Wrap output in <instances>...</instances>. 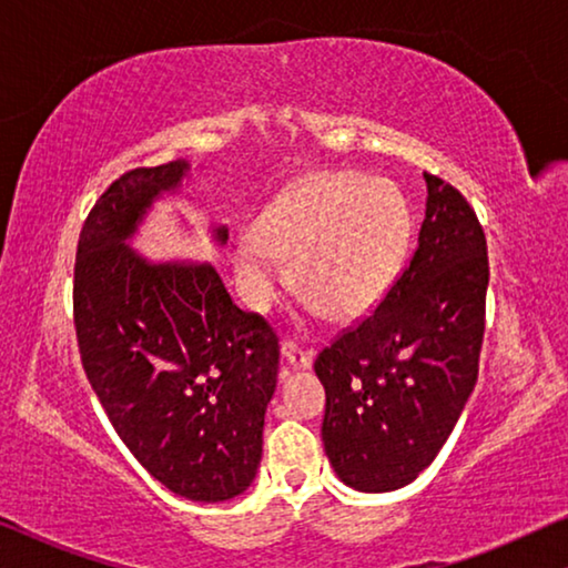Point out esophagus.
Segmentation results:
<instances>
[{
  "instance_id": "1",
  "label": "esophagus",
  "mask_w": 568,
  "mask_h": 568,
  "mask_svg": "<svg viewBox=\"0 0 568 568\" xmlns=\"http://www.w3.org/2000/svg\"><path fill=\"white\" fill-rule=\"evenodd\" d=\"M281 352L293 369H308L313 365V352H303L298 344L291 342V338H285L281 344Z\"/></svg>"
}]
</instances>
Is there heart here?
<instances>
[{
  "label": "heart",
  "instance_id": "b5f03b06",
  "mask_svg": "<svg viewBox=\"0 0 568 568\" xmlns=\"http://www.w3.org/2000/svg\"><path fill=\"white\" fill-rule=\"evenodd\" d=\"M413 240L408 201L393 183L354 173H311L285 189L242 236L236 275L255 308H267L283 287V260L313 311L354 321L375 311L403 273Z\"/></svg>",
  "mask_w": 568,
  "mask_h": 568
}]
</instances>
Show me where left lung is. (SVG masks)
Listing matches in <instances>:
<instances>
[{
    "label": "left lung",
    "mask_w": 568,
    "mask_h": 568,
    "mask_svg": "<svg viewBox=\"0 0 568 568\" xmlns=\"http://www.w3.org/2000/svg\"><path fill=\"white\" fill-rule=\"evenodd\" d=\"M410 265L365 321L316 357L321 438L362 493L408 485L436 459L477 385L489 283L487 240L469 201L434 173Z\"/></svg>",
    "instance_id": "8db88e82"
}]
</instances>
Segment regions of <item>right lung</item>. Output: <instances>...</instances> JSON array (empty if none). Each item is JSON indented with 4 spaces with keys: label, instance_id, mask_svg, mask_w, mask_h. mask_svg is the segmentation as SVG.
Masks as SVG:
<instances>
[{
    "label": "right lung",
    "instance_id": "1",
    "mask_svg": "<svg viewBox=\"0 0 568 568\" xmlns=\"http://www.w3.org/2000/svg\"><path fill=\"white\" fill-rule=\"evenodd\" d=\"M185 168H134L97 199L75 247L73 326L83 372L134 459L175 495L224 503L257 474L281 346L211 265H148L124 244Z\"/></svg>",
    "mask_w": 568,
    "mask_h": 568
}]
</instances>
